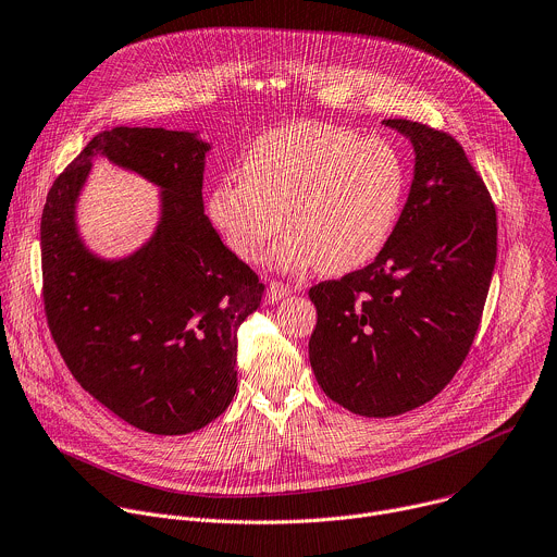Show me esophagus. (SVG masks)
Returning a JSON list of instances; mask_svg holds the SVG:
<instances>
[{
  "instance_id": "esophagus-1",
  "label": "esophagus",
  "mask_w": 557,
  "mask_h": 557,
  "mask_svg": "<svg viewBox=\"0 0 557 557\" xmlns=\"http://www.w3.org/2000/svg\"><path fill=\"white\" fill-rule=\"evenodd\" d=\"M289 294H292V287H289V285H285L283 281H270V285H268V298H270L272 302L283 300V298L289 296Z\"/></svg>"
}]
</instances>
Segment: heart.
Instances as JSON below:
<instances>
[{
  "label": "heart",
  "mask_w": 557,
  "mask_h": 557,
  "mask_svg": "<svg viewBox=\"0 0 557 557\" xmlns=\"http://www.w3.org/2000/svg\"><path fill=\"white\" fill-rule=\"evenodd\" d=\"M406 186L404 158L388 140L302 121L246 149L242 177L212 186L208 216L242 261L257 263L283 224L287 233L272 255L278 268L345 274L384 252Z\"/></svg>",
  "instance_id": "b5f03b06"
}]
</instances>
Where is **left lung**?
I'll use <instances>...</instances> for the list:
<instances>
[{"instance_id":"obj_1","label":"left lung","mask_w":557,"mask_h":557,"mask_svg":"<svg viewBox=\"0 0 557 557\" xmlns=\"http://www.w3.org/2000/svg\"><path fill=\"white\" fill-rule=\"evenodd\" d=\"M410 138L414 180L384 252L309 289V362L329 399L364 417L414 410L466 362L490 292L498 224L492 195L446 132L384 121Z\"/></svg>"}]
</instances>
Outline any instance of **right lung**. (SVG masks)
I'll use <instances>...</instances> for the list:
<instances>
[{
  "mask_svg": "<svg viewBox=\"0 0 557 557\" xmlns=\"http://www.w3.org/2000/svg\"><path fill=\"white\" fill-rule=\"evenodd\" d=\"M206 151L188 132H102L54 180L41 214V294L57 349L94 399L151 434L199 430L228 408L237 331L265 292L203 212ZM96 154L165 188L154 239L123 262L96 260L75 235V195Z\"/></svg>",
  "mask_w": 557,
  "mask_h": 557,
  "instance_id": "right-lung-1",
  "label": "right lung"
}]
</instances>
